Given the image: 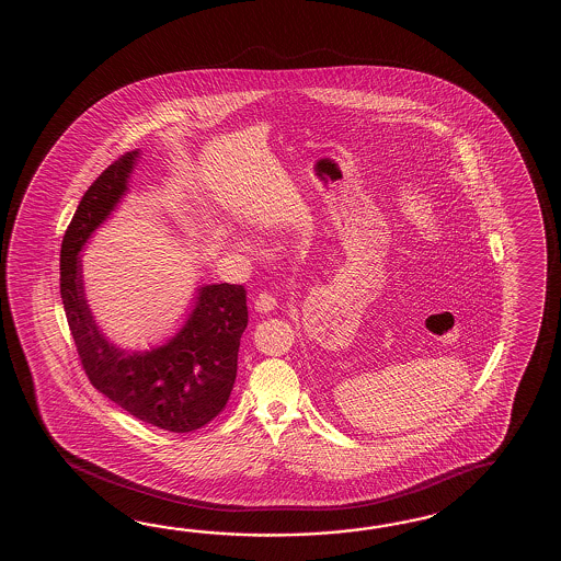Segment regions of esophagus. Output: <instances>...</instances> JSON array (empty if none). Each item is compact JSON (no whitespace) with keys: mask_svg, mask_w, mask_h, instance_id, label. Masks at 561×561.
I'll return each instance as SVG.
<instances>
[{"mask_svg":"<svg viewBox=\"0 0 561 561\" xmlns=\"http://www.w3.org/2000/svg\"><path fill=\"white\" fill-rule=\"evenodd\" d=\"M276 307V298L271 293H261L254 300V309L259 312H271Z\"/></svg>","mask_w":561,"mask_h":561,"instance_id":"esophagus-1","label":"esophagus"}]
</instances>
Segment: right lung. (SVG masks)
Wrapping results in <instances>:
<instances>
[{
    "instance_id": "1",
    "label": "right lung",
    "mask_w": 561,
    "mask_h": 561,
    "mask_svg": "<svg viewBox=\"0 0 561 561\" xmlns=\"http://www.w3.org/2000/svg\"><path fill=\"white\" fill-rule=\"evenodd\" d=\"M138 150L119 156L92 182L61 240L60 293L85 375L95 389L158 430L191 433L227 407L240 336L249 324L242 285L198 288L191 317L167 345L131 353L98 329L82 283L80 251L128 192Z\"/></svg>"
}]
</instances>
